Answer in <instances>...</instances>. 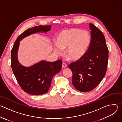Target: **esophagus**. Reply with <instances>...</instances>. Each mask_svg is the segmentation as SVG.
Instances as JSON below:
<instances>
[{
  "label": "esophagus",
  "mask_w": 122,
  "mask_h": 122,
  "mask_svg": "<svg viewBox=\"0 0 122 122\" xmlns=\"http://www.w3.org/2000/svg\"><path fill=\"white\" fill-rule=\"evenodd\" d=\"M62 67H64V68L66 67V64L65 63H63V64H62Z\"/></svg>",
  "instance_id": "34e87169"
}]
</instances>
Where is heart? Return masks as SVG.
<instances>
[{"instance_id":"heart-1","label":"heart","mask_w":122,"mask_h":122,"mask_svg":"<svg viewBox=\"0 0 122 122\" xmlns=\"http://www.w3.org/2000/svg\"><path fill=\"white\" fill-rule=\"evenodd\" d=\"M90 33L87 31L77 28H69L61 31L56 38V44L60 49L67 48L66 56L71 60H78L83 57L87 53L91 44ZM56 52L60 51L56 49Z\"/></svg>"}]
</instances>
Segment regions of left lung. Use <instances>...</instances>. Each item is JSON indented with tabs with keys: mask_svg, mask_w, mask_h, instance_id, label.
Masks as SVG:
<instances>
[{
	"mask_svg": "<svg viewBox=\"0 0 122 122\" xmlns=\"http://www.w3.org/2000/svg\"><path fill=\"white\" fill-rule=\"evenodd\" d=\"M91 44L85 56L70 63L72 83L78 91L87 92L94 89L105 76L108 65L109 51L105 37L95 25L89 24Z\"/></svg>",
	"mask_w": 122,
	"mask_h": 122,
	"instance_id": "1",
	"label": "left lung"
}]
</instances>
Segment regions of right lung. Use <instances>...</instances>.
I'll return each mask as SVG.
<instances>
[{
    "mask_svg": "<svg viewBox=\"0 0 122 122\" xmlns=\"http://www.w3.org/2000/svg\"><path fill=\"white\" fill-rule=\"evenodd\" d=\"M51 25H38L28 28L17 38L11 51V66L21 88L32 95H41L48 92L52 79L61 70V60L53 62L42 61L30 67L21 65L17 59V51L20 41L29 35L37 32H46Z\"/></svg>",
    "mask_w": 122,
    "mask_h": 122,
    "instance_id": "1",
    "label": "right lung"
}]
</instances>
